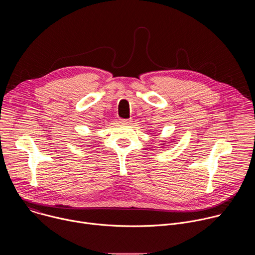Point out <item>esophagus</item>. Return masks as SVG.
Instances as JSON below:
<instances>
[{"label": "esophagus", "instance_id": "obj_1", "mask_svg": "<svg viewBox=\"0 0 255 255\" xmlns=\"http://www.w3.org/2000/svg\"><path fill=\"white\" fill-rule=\"evenodd\" d=\"M132 120L131 119H120L121 124H131Z\"/></svg>", "mask_w": 255, "mask_h": 255}]
</instances>
